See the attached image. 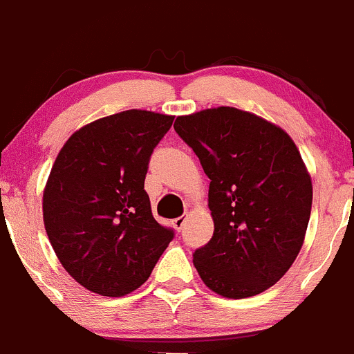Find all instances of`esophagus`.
<instances>
[{
    "mask_svg": "<svg viewBox=\"0 0 354 354\" xmlns=\"http://www.w3.org/2000/svg\"><path fill=\"white\" fill-rule=\"evenodd\" d=\"M185 222H187V215H181V217H176V218H174V221H173L174 229H176V230H181V229H183Z\"/></svg>",
    "mask_w": 354,
    "mask_h": 354,
    "instance_id": "34e87169",
    "label": "esophagus"
}]
</instances>
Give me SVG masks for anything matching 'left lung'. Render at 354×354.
I'll use <instances>...</instances> for the list:
<instances>
[{"instance_id": "left-lung-1", "label": "left lung", "mask_w": 354, "mask_h": 354, "mask_svg": "<svg viewBox=\"0 0 354 354\" xmlns=\"http://www.w3.org/2000/svg\"><path fill=\"white\" fill-rule=\"evenodd\" d=\"M174 130L210 178L214 236L193 252L200 278L227 299L265 292L293 265L310 218L299 149L285 130L232 106L178 117Z\"/></svg>"}]
</instances>
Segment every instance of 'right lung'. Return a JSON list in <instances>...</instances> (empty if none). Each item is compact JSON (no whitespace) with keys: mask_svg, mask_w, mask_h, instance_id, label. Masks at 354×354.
I'll use <instances>...</instances> for the list:
<instances>
[{"mask_svg":"<svg viewBox=\"0 0 354 354\" xmlns=\"http://www.w3.org/2000/svg\"><path fill=\"white\" fill-rule=\"evenodd\" d=\"M174 117L125 110L69 137L44 192V224L61 265L103 297H122L151 277L174 230L151 212L144 180Z\"/></svg>","mask_w":354,"mask_h":354,"instance_id":"right-lung-1","label":"right lung"}]
</instances>
